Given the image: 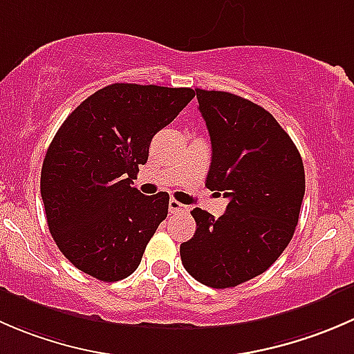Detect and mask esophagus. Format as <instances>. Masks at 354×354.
Segmentation results:
<instances>
[{
    "label": "esophagus",
    "mask_w": 354,
    "mask_h": 354,
    "mask_svg": "<svg viewBox=\"0 0 354 354\" xmlns=\"http://www.w3.org/2000/svg\"><path fill=\"white\" fill-rule=\"evenodd\" d=\"M188 210L190 209H188V205H185V203H180L174 198L169 200V214H187Z\"/></svg>",
    "instance_id": "obj_1"
}]
</instances>
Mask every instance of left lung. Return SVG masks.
I'll return each mask as SVG.
<instances>
[{"mask_svg": "<svg viewBox=\"0 0 354 354\" xmlns=\"http://www.w3.org/2000/svg\"><path fill=\"white\" fill-rule=\"evenodd\" d=\"M195 92L212 144L205 187L230 203L217 219L192 210L197 231L181 243V262L205 286L234 288L266 272L291 241L305 167L269 111L230 92Z\"/></svg>", "mask_w": 354, "mask_h": 354, "instance_id": "1", "label": "left lung"}]
</instances>
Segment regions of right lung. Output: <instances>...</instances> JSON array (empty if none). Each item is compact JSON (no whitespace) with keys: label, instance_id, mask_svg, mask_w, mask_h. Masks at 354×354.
Masks as SVG:
<instances>
[{"label":"right lung","instance_id":"add662e5","mask_svg":"<svg viewBox=\"0 0 354 354\" xmlns=\"http://www.w3.org/2000/svg\"><path fill=\"white\" fill-rule=\"evenodd\" d=\"M195 97L192 88L113 84L85 99L46 152L41 197L63 255L104 283L121 281L166 219L169 195L131 187L149 145Z\"/></svg>","mask_w":354,"mask_h":354}]
</instances>
